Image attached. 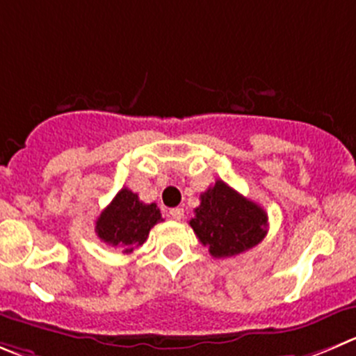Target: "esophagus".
I'll return each instance as SVG.
<instances>
[{"label":"esophagus","instance_id":"obj_1","mask_svg":"<svg viewBox=\"0 0 356 356\" xmlns=\"http://www.w3.org/2000/svg\"><path fill=\"white\" fill-rule=\"evenodd\" d=\"M169 216H171L172 220H181V218H184V208L169 209Z\"/></svg>","mask_w":356,"mask_h":356}]
</instances>
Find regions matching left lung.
I'll use <instances>...</instances> for the list:
<instances>
[{
	"label": "left lung",
	"mask_w": 356,
	"mask_h": 356,
	"mask_svg": "<svg viewBox=\"0 0 356 356\" xmlns=\"http://www.w3.org/2000/svg\"><path fill=\"white\" fill-rule=\"evenodd\" d=\"M191 227L215 259H223L239 255L266 238L267 213L225 181L216 180L201 194Z\"/></svg>",
	"instance_id": "left-lung-1"
}]
</instances>
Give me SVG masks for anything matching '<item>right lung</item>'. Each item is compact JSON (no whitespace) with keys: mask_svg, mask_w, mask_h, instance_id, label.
Segmentation results:
<instances>
[{"mask_svg":"<svg viewBox=\"0 0 356 356\" xmlns=\"http://www.w3.org/2000/svg\"><path fill=\"white\" fill-rule=\"evenodd\" d=\"M162 220L155 202L145 204L138 194L122 188L96 220V234L106 245L131 253L143 245L152 227Z\"/></svg>","mask_w":356,"mask_h":356,"instance_id":"obj_1","label":"right lung"}]
</instances>
